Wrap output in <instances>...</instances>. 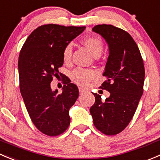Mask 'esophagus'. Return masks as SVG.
Instances as JSON below:
<instances>
[{
	"label": "esophagus",
	"mask_w": 160,
	"mask_h": 160,
	"mask_svg": "<svg viewBox=\"0 0 160 160\" xmlns=\"http://www.w3.org/2000/svg\"><path fill=\"white\" fill-rule=\"evenodd\" d=\"M79 91H80V94H83V93L86 92V90L83 89V88H79Z\"/></svg>",
	"instance_id": "34e87169"
}]
</instances>
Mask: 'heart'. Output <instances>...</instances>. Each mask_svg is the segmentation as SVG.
I'll use <instances>...</instances> for the list:
<instances>
[{
  "instance_id": "1",
  "label": "heart",
  "mask_w": 160,
  "mask_h": 160,
  "mask_svg": "<svg viewBox=\"0 0 160 160\" xmlns=\"http://www.w3.org/2000/svg\"><path fill=\"white\" fill-rule=\"evenodd\" d=\"M82 44L94 55L99 56L104 48V44L102 38L98 36H90L83 38L81 41ZM72 46L68 44L63 50L62 59L65 64H69L72 58ZM97 76V72L94 69H83V68H77L73 69L70 73V78L74 83L79 85L85 86L91 81L92 79Z\"/></svg>"
}]
</instances>
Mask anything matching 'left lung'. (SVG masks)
<instances>
[{"mask_svg": "<svg viewBox=\"0 0 160 160\" xmlns=\"http://www.w3.org/2000/svg\"><path fill=\"white\" fill-rule=\"evenodd\" d=\"M108 44L109 55L103 76L106 80L101 89L110 96L104 102L94 94V104L90 108L94 125L106 135H115L128 127L143 94L145 67L137 44L123 29L112 25H97L92 29Z\"/></svg>", "mask_w": 160, "mask_h": 160, "instance_id": "obj_1", "label": "left lung"}]
</instances>
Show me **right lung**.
I'll list each match as a JSON object with an SVG mask.
<instances>
[{
    "label": "right lung",
    "instance_id": "add662e5",
    "mask_svg": "<svg viewBox=\"0 0 160 160\" xmlns=\"http://www.w3.org/2000/svg\"><path fill=\"white\" fill-rule=\"evenodd\" d=\"M85 26L46 24L34 29L25 41L18 57L20 92L31 120L48 136L64 133L70 124L69 110L79 96L78 88L68 77L63 79L62 92L53 91V77H64L58 69L62 53Z\"/></svg>",
    "mask_w": 160,
    "mask_h": 160
}]
</instances>
